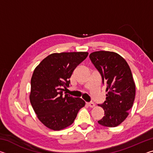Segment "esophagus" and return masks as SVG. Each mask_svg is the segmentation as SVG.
Segmentation results:
<instances>
[{
    "mask_svg": "<svg viewBox=\"0 0 153 153\" xmlns=\"http://www.w3.org/2000/svg\"><path fill=\"white\" fill-rule=\"evenodd\" d=\"M87 104H88V105L90 107H94V106H95V104H94V103L93 102H88Z\"/></svg>",
    "mask_w": 153,
    "mask_h": 153,
    "instance_id": "esophagus-1",
    "label": "esophagus"
}]
</instances>
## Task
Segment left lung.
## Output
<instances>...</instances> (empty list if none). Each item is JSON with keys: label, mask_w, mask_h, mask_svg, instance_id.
I'll return each instance as SVG.
<instances>
[{"label": "left lung", "mask_w": 153, "mask_h": 153, "mask_svg": "<svg viewBox=\"0 0 153 153\" xmlns=\"http://www.w3.org/2000/svg\"><path fill=\"white\" fill-rule=\"evenodd\" d=\"M89 57L107 85L106 100L101 105L105 116L98 121L100 125L116 127L126 120L132 107L136 86L128 63L119 54L110 51H96Z\"/></svg>", "instance_id": "obj_1"}]
</instances>
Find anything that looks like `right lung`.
<instances>
[{"instance_id": "obj_1", "label": "right lung", "mask_w": 153, "mask_h": 153, "mask_svg": "<svg viewBox=\"0 0 153 153\" xmlns=\"http://www.w3.org/2000/svg\"><path fill=\"white\" fill-rule=\"evenodd\" d=\"M87 52L53 53L40 62L31 79L30 100L41 122L53 130H61L74 123L85 102L64 89L69 86L72 73L86 59Z\"/></svg>"}]
</instances>
